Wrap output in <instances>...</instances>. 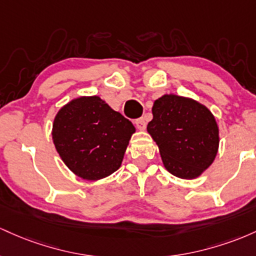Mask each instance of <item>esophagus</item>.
<instances>
[{"instance_id": "obj_1", "label": "esophagus", "mask_w": 256, "mask_h": 256, "mask_svg": "<svg viewBox=\"0 0 256 256\" xmlns=\"http://www.w3.org/2000/svg\"><path fill=\"white\" fill-rule=\"evenodd\" d=\"M136 126L139 130H144V129L146 128V120L144 118V117H142V118H138L136 120Z\"/></svg>"}]
</instances>
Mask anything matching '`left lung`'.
Masks as SVG:
<instances>
[{
  "mask_svg": "<svg viewBox=\"0 0 256 256\" xmlns=\"http://www.w3.org/2000/svg\"><path fill=\"white\" fill-rule=\"evenodd\" d=\"M152 114L148 132L169 173L194 179L209 168L219 148V127L208 108L191 98L164 94L154 102Z\"/></svg>",
  "mask_w": 256,
  "mask_h": 256,
  "instance_id": "8db88e82",
  "label": "left lung"
}]
</instances>
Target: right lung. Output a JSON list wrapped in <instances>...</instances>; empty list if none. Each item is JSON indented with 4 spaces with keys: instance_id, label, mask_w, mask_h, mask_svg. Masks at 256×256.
Wrapping results in <instances>:
<instances>
[{
    "instance_id": "1",
    "label": "right lung",
    "mask_w": 256,
    "mask_h": 256,
    "mask_svg": "<svg viewBox=\"0 0 256 256\" xmlns=\"http://www.w3.org/2000/svg\"><path fill=\"white\" fill-rule=\"evenodd\" d=\"M136 127L99 96H80L62 106L52 136L66 166L84 180H100L122 164Z\"/></svg>"
}]
</instances>
